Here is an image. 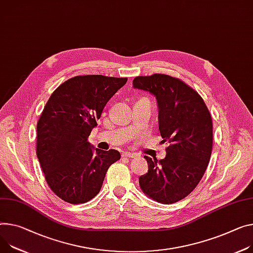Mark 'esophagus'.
<instances>
[{"label":"esophagus","mask_w":253,"mask_h":253,"mask_svg":"<svg viewBox=\"0 0 253 253\" xmlns=\"http://www.w3.org/2000/svg\"><path fill=\"white\" fill-rule=\"evenodd\" d=\"M122 156L123 157H127V158H132L135 156L134 153H130V152H123L122 153Z\"/></svg>","instance_id":"1"}]
</instances>
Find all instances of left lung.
Here are the masks:
<instances>
[{
	"label": "left lung",
	"mask_w": 253,
	"mask_h": 253,
	"mask_svg": "<svg viewBox=\"0 0 253 253\" xmlns=\"http://www.w3.org/2000/svg\"><path fill=\"white\" fill-rule=\"evenodd\" d=\"M134 88L156 96L166 157L144 158L148 172L139 178L147 196L173 204L197 187L207 170L212 149V122L202 96L178 78L165 74L135 77Z\"/></svg>",
	"instance_id": "1"
}]
</instances>
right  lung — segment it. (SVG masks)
Segmentation results:
<instances>
[{
  "label": "right lung",
  "instance_id": "right-lung-1",
  "mask_svg": "<svg viewBox=\"0 0 253 253\" xmlns=\"http://www.w3.org/2000/svg\"><path fill=\"white\" fill-rule=\"evenodd\" d=\"M127 78L76 76L57 87L37 122L36 155L49 188L61 200L84 204L100 191L107 169L120 160L87 141L108 100Z\"/></svg>",
  "mask_w": 253,
  "mask_h": 253
}]
</instances>
